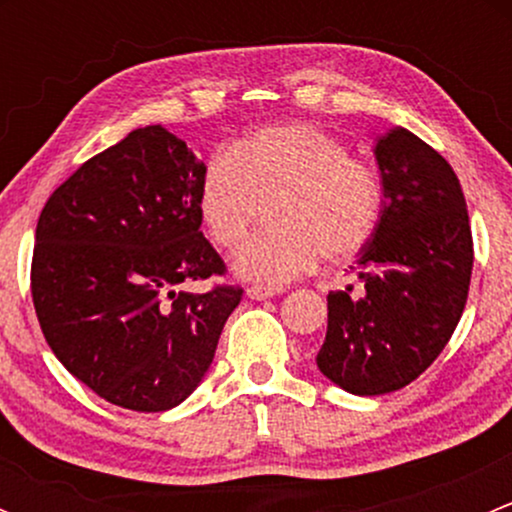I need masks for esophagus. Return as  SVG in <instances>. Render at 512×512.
<instances>
[{
  "instance_id": "1",
  "label": "esophagus",
  "mask_w": 512,
  "mask_h": 512,
  "mask_svg": "<svg viewBox=\"0 0 512 512\" xmlns=\"http://www.w3.org/2000/svg\"><path fill=\"white\" fill-rule=\"evenodd\" d=\"M280 292V289H275V287H262V285H252V287H247L245 289V294L250 299H270V297H275V294Z\"/></svg>"
}]
</instances>
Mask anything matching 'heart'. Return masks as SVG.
I'll return each mask as SVG.
<instances>
[{
  "label": "heart",
  "instance_id": "heart-1",
  "mask_svg": "<svg viewBox=\"0 0 512 512\" xmlns=\"http://www.w3.org/2000/svg\"><path fill=\"white\" fill-rule=\"evenodd\" d=\"M265 205L275 232L242 247L232 262L240 280L282 287L314 270L319 257L344 262L364 250L384 213L381 178L347 143L314 123H275L247 133L208 160L198 183V213L220 250L250 235Z\"/></svg>",
  "mask_w": 512,
  "mask_h": 512
}]
</instances>
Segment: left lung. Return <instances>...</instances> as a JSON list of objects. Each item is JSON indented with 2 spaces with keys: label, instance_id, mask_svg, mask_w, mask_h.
<instances>
[{
  "label": "left lung",
  "instance_id": "1",
  "mask_svg": "<svg viewBox=\"0 0 512 512\" xmlns=\"http://www.w3.org/2000/svg\"><path fill=\"white\" fill-rule=\"evenodd\" d=\"M384 213L361 250L359 280L327 294L317 366L356 396L404 389L451 339L468 299L473 237L461 183L441 153L406 128L376 138Z\"/></svg>",
  "mask_w": 512,
  "mask_h": 512
}]
</instances>
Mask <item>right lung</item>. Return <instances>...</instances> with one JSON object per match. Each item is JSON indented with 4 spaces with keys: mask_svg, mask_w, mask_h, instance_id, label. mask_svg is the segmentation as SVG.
Segmentation results:
<instances>
[{
    "mask_svg": "<svg viewBox=\"0 0 512 512\" xmlns=\"http://www.w3.org/2000/svg\"><path fill=\"white\" fill-rule=\"evenodd\" d=\"M205 163L163 126L136 128L51 193L36 225L32 297L69 374L111 404L168 411L213 364L240 287L175 289L223 275L200 232Z\"/></svg>",
    "mask_w": 512,
    "mask_h": 512,
    "instance_id": "1",
    "label": "right lung"
}]
</instances>
